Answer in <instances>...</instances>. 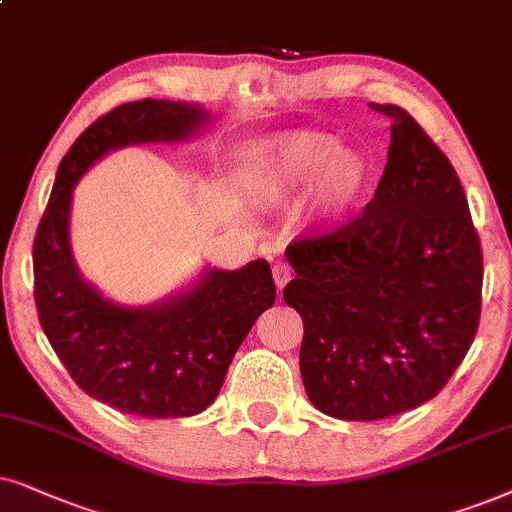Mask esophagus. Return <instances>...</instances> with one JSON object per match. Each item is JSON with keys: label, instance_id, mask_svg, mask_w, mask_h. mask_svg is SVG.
<instances>
[{"label": "esophagus", "instance_id": "obj_1", "mask_svg": "<svg viewBox=\"0 0 512 512\" xmlns=\"http://www.w3.org/2000/svg\"><path fill=\"white\" fill-rule=\"evenodd\" d=\"M292 278V269L288 262H276L274 264V281H276V288L283 290L288 281Z\"/></svg>", "mask_w": 512, "mask_h": 512}]
</instances>
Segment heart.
<instances>
[{
    "mask_svg": "<svg viewBox=\"0 0 512 512\" xmlns=\"http://www.w3.org/2000/svg\"><path fill=\"white\" fill-rule=\"evenodd\" d=\"M252 168L264 199L274 203L302 199L316 185V210L327 220L356 210L370 187L365 156L325 131H295L262 142Z\"/></svg>",
    "mask_w": 512,
    "mask_h": 512,
    "instance_id": "b5f03b06",
    "label": "heart"
}]
</instances>
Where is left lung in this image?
Returning a JSON list of instances; mask_svg holds the SVG:
<instances>
[{
	"label": "left lung",
	"instance_id": "obj_1",
	"mask_svg": "<svg viewBox=\"0 0 512 512\" xmlns=\"http://www.w3.org/2000/svg\"><path fill=\"white\" fill-rule=\"evenodd\" d=\"M393 119L388 161L363 213L285 250L283 299L304 323L299 370L327 417L377 421L438 395L473 344L482 248L459 175L410 112Z\"/></svg>",
	"mask_w": 512,
	"mask_h": 512
}]
</instances>
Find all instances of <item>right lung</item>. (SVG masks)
<instances>
[{
	"mask_svg": "<svg viewBox=\"0 0 512 512\" xmlns=\"http://www.w3.org/2000/svg\"><path fill=\"white\" fill-rule=\"evenodd\" d=\"M208 119L187 102L138 100L102 114L60 161L56 185L32 245L34 302L60 363L81 391L145 419L192 417L220 393L229 363L262 311L276 302L267 260L238 271L208 269L194 290L152 309L102 299L74 267L72 189L109 149L175 142Z\"/></svg>",
	"mask_w": 512,
	"mask_h": 512,
	"instance_id": "add662e5",
	"label": "right lung"
}]
</instances>
